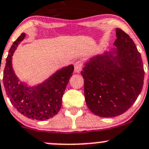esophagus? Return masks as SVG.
<instances>
[{"instance_id":"1","label":"esophagus","mask_w":149,"mask_h":149,"mask_svg":"<svg viewBox=\"0 0 149 149\" xmlns=\"http://www.w3.org/2000/svg\"><path fill=\"white\" fill-rule=\"evenodd\" d=\"M82 66H83V65H82L81 62H80V61H78V62H76V63L74 64V72L75 73H79V72L82 70Z\"/></svg>"}]
</instances>
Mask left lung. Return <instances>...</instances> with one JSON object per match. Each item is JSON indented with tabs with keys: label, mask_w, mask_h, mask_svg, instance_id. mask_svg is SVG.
Instances as JSON below:
<instances>
[{
	"label": "left lung",
	"mask_w": 149,
	"mask_h": 149,
	"mask_svg": "<svg viewBox=\"0 0 149 149\" xmlns=\"http://www.w3.org/2000/svg\"><path fill=\"white\" fill-rule=\"evenodd\" d=\"M116 37L115 48L90 57L81 72L87 107L102 118L126 112L143 86V65L134 42L120 29Z\"/></svg>",
	"instance_id": "obj_1"
}]
</instances>
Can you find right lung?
<instances>
[{
  "mask_svg": "<svg viewBox=\"0 0 149 149\" xmlns=\"http://www.w3.org/2000/svg\"><path fill=\"white\" fill-rule=\"evenodd\" d=\"M25 36L26 34L22 33L9 49L3 82L10 102L17 111L30 119L45 120L57 115L61 108L63 95L73 74V65L65 66L56 70L43 82L35 86L22 81L13 68L12 56Z\"/></svg>",
  "mask_w": 149,
  "mask_h": 149,
  "instance_id": "add662e5",
  "label": "right lung"
}]
</instances>
